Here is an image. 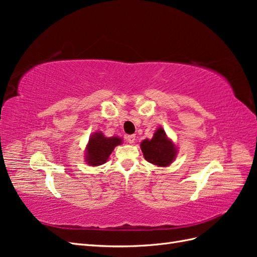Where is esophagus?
<instances>
[{
  "label": "esophagus",
  "mask_w": 257,
  "mask_h": 257,
  "mask_svg": "<svg viewBox=\"0 0 257 257\" xmlns=\"http://www.w3.org/2000/svg\"><path fill=\"white\" fill-rule=\"evenodd\" d=\"M135 135H128L127 137H126V141H127V143H130V144H133L134 142H135Z\"/></svg>",
  "instance_id": "1"
}]
</instances>
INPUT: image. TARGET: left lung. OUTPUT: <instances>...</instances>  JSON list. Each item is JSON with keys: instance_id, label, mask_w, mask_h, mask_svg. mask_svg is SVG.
<instances>
[{"instance_id": "left-lung-1", "label": "left lung", "mask_w": 257, "mask_h": 257, "mask_svg": "<svg viewBox=\"0 0 257 257\" xmlns=\"http://www.w3.org/2000/svg\"><path fill=\"white\" fill-rule=\"evenodd\" d=\"M146 161L159 167H166L177 157L178 149L167 137L163 127H159L151 139H145L141 144Z\"/></svg>"}]
</instances>
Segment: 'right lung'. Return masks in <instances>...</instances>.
I'll use <instances>...</instances> for the list:
<instances>
[{
	"label": "right lung",
	"instance_id": "1",
	"mask_svg": "<svg viewBox=\"0 0 257 257\" xmlns=\"http://www.w3.org/2000/svg\"><path fill=\"white\" fill-rule=\"evenodd\" d=\"M122 144V139L118 136L105 137L102 132H95L91 135L85 149V162L91 166L105 164L114 147Z\"/></svg>",
	"mask_w": 257,
	"mask_h": 257
}]
</instances>
